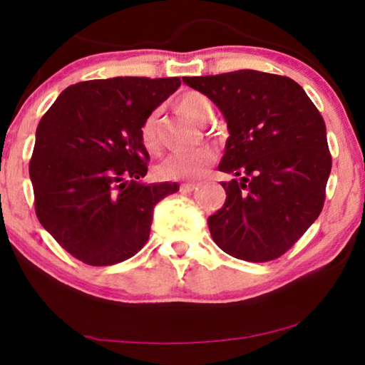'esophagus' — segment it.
Instances as JSON below:
<instances>
[{
    "label": "esophagus",
    "mask_w": 365,
    "mask_h": 365,
    "mask_svg": "<svg viewBox=\"0 0 365 365\" xmlns=\"http://www.w3.org/2000/svg\"><path fill=\"white\" fill-rule=\"evenodd\" d=\"M197 189V184H192V182H186V184H181V192H192Z\"/></svg>",
    "instance_id": "1"
}]
</instances>
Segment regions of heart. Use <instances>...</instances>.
Masks as SVG:
<instances>
[{
  "instance_id": "heart-1",
  "label": "heart",
  "mask_w": 365,
  "mask_h": 365,
  "mask_svg": "<svg viewBox=\"0 0 365 365\" xmlns=\"http://www.w3.org/2000/svg\"><path fill=\"white\" fill-rule=\"evenodd\" d=\"M178 111L194 123H207L212 118V104L204 94L197 91L184 93L176 103ZM141 143L149 153L159 149L158 113L153 111L141 124ZM216 161V153L211 148H196L179 151L164 158L156 168V174L166 181H194Z\"/></svg>"
}]
</instances>
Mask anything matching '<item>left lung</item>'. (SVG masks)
<instances>
[{"instance_id":"obj_1","label":"left lung","mask_w":365,"mask_h":365,"mask_svg":"<svg viewBox=\"0 0 365 365\" xmlns=\"http://www.w3.org/2000/svg\"><path fill=\"white\" fill-rule=\"evenodd\" d=\"M219 108L229 138L219 171L226 202L207 217L229 256L266 262L282 256L319 217L332 159L326 124L291 78L241 69L182 78Z\"/></svg>"}]
</instances>
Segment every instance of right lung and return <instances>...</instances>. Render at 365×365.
<instances>
[{"mask_svg":"<svg viewBox=\"0 0 365 365\" xmlns=\"http://www.w3.org/2000/svg\"><path fill=\"white\" fill-rule=\"evenodd\" d=\"M179 86V78L78 83L39 121L29 163L36 216L84 264L111 266L141 251L154 206L179 191L178 182H141V124Z\"/></svg>","mask_w":365,"mask_h":365,"instance_id":"1","label":"right lung"}]
</instances>
